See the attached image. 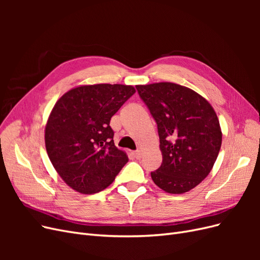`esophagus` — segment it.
I'll list each match as a JSON object with an SVG mask.
<instances>
[{"mask_svg":"<svg viewBox=\"0 0 260 260\" xmlns=\"http://www.w3.org/2000/svg\"><path fill=\"white\" fill-rule=\"evenodd\" d=\"M132 155H133V156H135L137 159H140V158H141V156H142V152H141V151H140V149H138V151H136V152H133V153H132Z\"/></svg>","mask_w":260,"mask_h":260,"instance_id":"34e87169","label":"esophagus"}]
</instances>
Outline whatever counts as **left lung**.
Instances as JSON below:
<instances>
[{
  "instance_id": "8db88e82",
  "label": "left lung",
  "mask_w": 260,
  "mask_h": 260,
  "mask_svg": "<svg viewBox=\"0 0 260 260\" xmlns=\"http://www.w3.org/2000/svg\"><path fill=\"white\" fill-rule=\"evenodd\" d=\"M157 123L162 162L151 172L169 194H183L211 171L222 142L215 109L201 94L172 82L136 85Z\"/></svg>"
}]
</instances>
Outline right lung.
<instances>
[{
    "mask_svg": "<svg viewBox=\"0 0 260 260\" xmlns=\"http://www.w3.org/2000/svg\"><path fill=\"white\" fill-rule=\"evenodd\" d=\"M136 93L132 85L84 84L55 103L44 129L49 158L64 182L82 194L111 185L128 161L114 143L111 118Z\"/></svg>",
    "mask_w": 260,
    "mask_h": 260,
    "instance_id": "add662e5",
    "label": "right lung"
}]
</instances>
